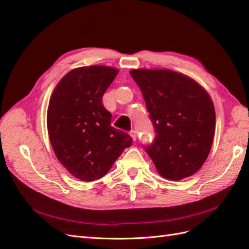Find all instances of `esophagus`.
<instances>
[{
  "instance_id": "esophagus-1",
  "label": "esophagus",
  "mask_w": 249,
  "mask_h": 249,
  "mask_svg": "<svg viewBox=\"0 0 249 249\" xmlns=\"http://www.w3.org/2000/svg\"><path fill=\"white\" fill-rule=\"evenodd\" d=\"M130 135H131L132 139H133L134 141H136V139H137V134H136V132H135V131H131Z\"/></svg>"
}]
</instances>
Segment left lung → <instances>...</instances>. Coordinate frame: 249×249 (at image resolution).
<instances>
[{"label":"left lung","instance_id":"1","mask_svg":"<svg viewBox=\"0 0 249 249\" xmlns=\"http://www.w3.org/2000/svg\"><path fill=\"white\" fill-rule=\"evenodd\" d=\"M144 97L156 138L145 147L157 171L170 180L194 175L206 162L215 134V109L197 82L170 70L130 71Z\"/></svg>","mask_w":249,"mask_h":249}]
</instances>
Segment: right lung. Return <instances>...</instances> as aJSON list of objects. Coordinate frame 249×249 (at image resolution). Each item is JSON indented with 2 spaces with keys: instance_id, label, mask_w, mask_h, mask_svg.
Segmentation results:
<instances>
[{
  "instance_id": "obj_1",
  "label": "right lung",
  "mask_w": 249,
  "mask_h": 249,
  "mask_svg": "<svg viewBox=\"0 0 249 249\" xmlns=\"http://www.w3.org/2000/svg\"><path fill=\"white\" fill-rule=\"evenodd\" d=\"M117 73L110 66L79 67L67 72L51 95L47 124L52 147L71 175L84 182L106 175L133 142L111 125V113L102 103Z\"/></svg>"
}]
</instances>
